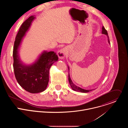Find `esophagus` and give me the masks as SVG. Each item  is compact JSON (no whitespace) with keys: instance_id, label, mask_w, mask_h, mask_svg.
I'll list each match as a JSON object with an SVG mask.
<instances>
[{"instance_id":"1","label":"esophagus","mask_w":128,"mask_h":128,"mask_svg":"<svg viewBox=\"0 0 128 128\" xmlns=\"http://www.w3.org/2000/svg\"><path fill=\"white\" fill-rule=\"evenodd\" d=\"M67 51V50L66 48H63L60 50L58 52V56L59 58L60 59H62L64 58V57L66 56Z\"/></svg>"}]
</instances>
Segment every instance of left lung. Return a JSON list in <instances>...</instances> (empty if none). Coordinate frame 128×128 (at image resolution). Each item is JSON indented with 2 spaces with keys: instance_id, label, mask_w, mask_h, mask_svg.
Here are the masks:
<instances>
[{
  "instance_id": "8db88e82",
  "label": "left lung",
  "mask_w": 128,
  "mask_h": 128,
  "mask_svg": "<svg viewBox=\"0 0 128 128\" xmlns=\"http://www.w3.org/2000/svg\"><path fill=\"white\" fill-rule=\"evenodd\" d=\"M102 33L105 35H106L107 36V38H108V43L110 44V42H109V36L108 35V33L107 30L105 29V28L104 27V26H102ZM68 70H69V68L68 66ZM68 80H69V84L71 87V88H72L73 90H76V91H78V92H82V93H88L90 92L91 90H93L94 89H92V90H84L83 89L79 86H76V84H74V83H73L72 80L70 78V75H69V74H68Z\"/></svg>"
}]
</instances>
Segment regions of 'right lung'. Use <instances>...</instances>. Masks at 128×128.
Segmentation results:
<instances>
[{
  "mask_svg": "<svg viewBox=\"0 0 128 128\" xmlns=\"http://www.w3.org/2000/svg\"><path fill=\"white\" fill-rule=\"evenodd\" d=\"M35 19L34 16H31L22 24L16 37L13 49V67L16 78L25 90L33 94L42 92L46 89L49 81L50 67L58 60L56 52L44 50L32 64L25 65L20 60V46Z\"/></svg>",
  "mask_w": 128,
  "mask_h": 128,
  "instance_id": "add662e5",
  "label": "right lung"
}]
</instances>
